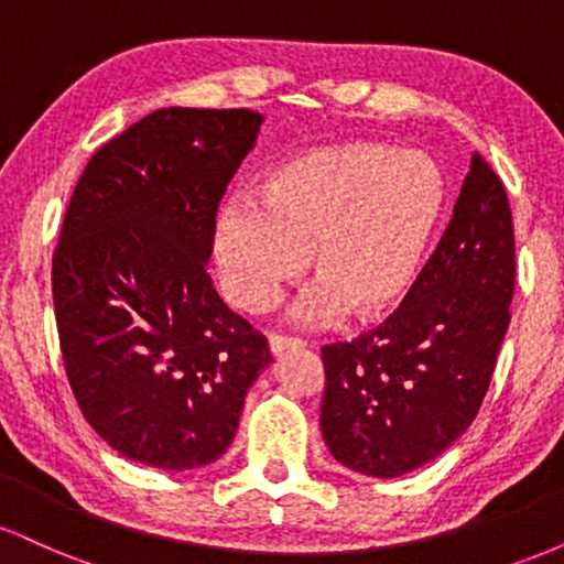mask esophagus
<instances>
[{
	"instance_id": "34e87169",
	"label": "esophagus",
	"mask_w": 564,
	"mask_h": 564,
	"mask_svg": "<svg viewBox=\"0 0 564 564\" xmlns=\"http://www.w3.org/2000/svg\"><path fill=\"white\" fill-rule=\"evenodd\" d=\"M268 341H270V352H273V355H283V352H286V349L302 347L300 339H291V336H278V334L270 336Z\"/></svg>"
}]
</instances>
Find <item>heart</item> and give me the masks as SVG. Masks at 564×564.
Here are the masks:
<instances>
[{
  "label": "heart",
  "mask_w": 564,
  "mask_h": 564,
  "mask_svg": "<svg viewBox=\"0 0 564 564\" xmlns=\"http://www.w3.org/2000/svg\"><path fill=\"white\" fill-rule=\"evenodd\" d=\"M443 172L422 153L377 142L304 151L273 166L260 200L238 198L215 219L212 251L225 296L262 313L304 270L300 326L352 313L379 318L408 294L445 212Z\"/></svg>",
  "instance_id": "heart-1"
}]
</instances>
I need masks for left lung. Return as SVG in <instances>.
Listing matches in <instances>:
<instances>
[{
	"label": "left lung",
	"instance_id": "8db88e82",
	"mask_svg": "<svg viewBox=\"0 0 564 564\" xmlns=\"http://www.w3.org/2000/svg\"><path fill=\"white\" fill-rule=\"evenodd\" d=\"M514 294V228L480 153L435 254L377 332L323 347L321 432L341 467L400 477L467 432L480 411Z\"/></svg>",
	"mask_w": 564,
	"mask_h": 564
}]
</instances>
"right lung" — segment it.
I'll return each instance as SVG.
<instances>
[{
    "mask_svg": "<svg viewBox=\"0 0 564 564\" xmlns=\"http://www.w3.org/2000/svg\"><path fill=\"white\" fill-rule=\"evenodd\" d=\"M262 121L161 108L106 142L70 196L53 257L63 364L84 419L129 462H217L273 360L206 275L219 198Z\"/></svg>",
    "mask_w": 564,
    "mask_h": 564,
    "instance_id": "add662e5",
    "label": "right lung"
}]
</instances>
